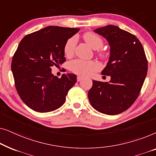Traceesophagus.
<instances>
[{
	"label": "esophagus",
	"mask_w": 156,
	"mask_h": 156,
	"mask_svg": "<svg viewBox=\"0 0 156 156\" xmlns=\"http://www.w3.org/2000/svg\"><path fill=\"white\" fill-rule=\"evenodd\" d=\"M83 80V77L82 76H78L77 78H76V80H77V82H80V81H82Z\"/></svg>",
	"instance_id": "esophagus-1"
}]
</instances>
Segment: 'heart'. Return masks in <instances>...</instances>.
Listing matches in <instances>:
<instances>
[{"label":"heart","instance_id":"b5f03b06","mask_svg":"<svg viewBox=\"0 0 156 156\" xmlns=\"http://www.w3.org/2000/svg\"><path fill=\"white\" fill-rule=\"evenodd\" d=\"M83 38L93 49L98 50L97 55L102 59L107 57V52L101 48L104 44L102 38L93 32H87L83 35ZM76 44V38L72 37L66 41L64 45V53L67 57H72L74 55ZM69 68L74 73L78 75L87 76L89 75L99 69V66L94 61L83 60V59H74L69 64Z\"/></svg>","mask_w":156,"mask_h":156}]
</instances>
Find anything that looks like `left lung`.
Listing matches in <instances>:
<instances>
[{
  "label": "left lung",
  "instance_id": "1",
  "mask_svg": "<svg viewBox=\"0 0 156 156\" xmlns=\"http://www.w3.org/2000/svg\"><path fill=\"white\" fill-rule=\"evenodd\" d=\"M94 32L109 43V61L101 74L110 76L111 80H93L89 100L102 114H121L131 107L139 95L148 71V60L141 43L133 34L111 25Z\"/></svg>",
  "mask_w": 156,
  "mask_h": 156
}]
</instances>
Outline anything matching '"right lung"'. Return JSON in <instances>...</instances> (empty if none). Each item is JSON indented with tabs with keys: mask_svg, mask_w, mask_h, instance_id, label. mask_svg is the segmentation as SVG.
Instances as JSON below:
<instances>
[{
	"mask_svg": "<svg viewBox=\"0 0 156 156\" xmlns=\"http://www.w3.org/2000/svg\"><path fill=\"white\" fill-rule=\"evenodd\" d=\"M80 30L48 26L25 36L12 57L11 70L17 92L22 101L37 112L56 110L64 104L76 82L73 74L58 78L51 67L66 61L64 45Z\"/></svg>",
	"mask_w": 156,
	"mask_h": 156,
	"instance_id": "1",
	"label": "right lung"
}]
</instances>
